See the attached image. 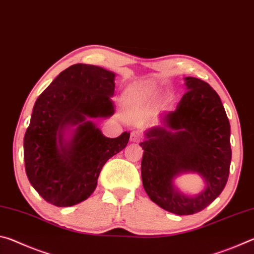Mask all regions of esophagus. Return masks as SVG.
<instances>
[{"label":"esophagus","instance_id":"1","mask_svg":"<svg viewBox=\"0 0 254 254\" xmlns=\"http://www.w3.org/2000/svg\"><path fill=\"white\" fill-rule=\"evenodd\" d=\"M142 139V134L139 131H132L131 132V141L132 142H140Z\"/></svg>","mask_w":254,"mask_h":254}]
</instances>
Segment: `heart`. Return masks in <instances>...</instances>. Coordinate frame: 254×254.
<instances>
[{"label": "heart", "instance_id": "obj_1", "mask_svg": "<svg viewBox=\"0 0 254 254\" xmlns=\"http://www.w3.org/2000/svg\"><path fill=\"white\" fill-rule=\"evenodd\" d=\"M145 93L143 89L137 87H130L126 92V98L128 103H137L143 100Z\"/></svg>", "mask_w": 254, "mask_h": 254}]
</instances>
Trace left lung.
Returning a JSON list of instances; mask_svg holds the SVG:
<instances>
[{"instance_id":"8db88e82","label":"left lung","mask_w":254,"mask_h":254,"mask_svg":"<svg viewBox=\"0 0 254 254\" xmlns=\"http://www.w3.org/2000/svg\"><path fill=\"white\" fill-rule=\"evenodd\" d=\"M187 92L174 112L161 118V127L145 133L141 177L153 203L177 215H191L220 196L229 179L232 159L231 127L218 94L206 81L186 77ZM182 171L204 178L205 190L187 197L173 187Z\"/></svg>"}]
</instances>
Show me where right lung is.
I'll use <instances>...</instances> for the list:
<instances>
[{
  "instance_id": "add662e5",
  "label": "right lung",
  "mask_w": 254,
  "mask_h": 254,
  "mask_svg": "<svg viewBox=\"0 0 254 254\" xmlns=\"http://www.w3.org/2000/svg\"><path fill=\"white\" fill-rule=\"evenodd\" d=\"M114 72L76 64L60 72L34 103L24 134L25 173L42 198L57 207L85 200L105 162L127 147L130 133L105 137L91 119L112 117ZM77 125L70 143L63 131Z\"/></svg>"
}]
</instances>
